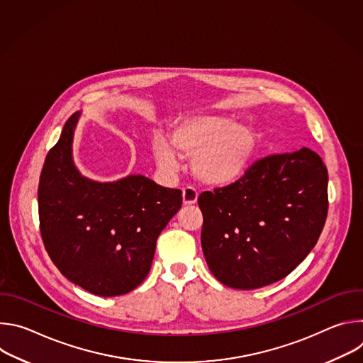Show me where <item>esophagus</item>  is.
<instances>
[{
  "instance_id": "34e87169",
  "label": "esophagus",
  "mask_w": 363,
  "mask_h": 363,
  "mask_svg": "<svg viewBox=\"0 0 363 363\" xmlns=\"http://www.w3.org/2000/svg\"><path fill=\"white\" fill-rule=\"evenodd\" d=\"M198 199V192L192 186H186L182 191V202L184 205H194Z\"/></svg>"
}]
</instances>
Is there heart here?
I'll return each mask as SVG.
<instances>
[{"mask_svg": "<svg viewBox=\"0 0 363 363\" xmlns=\"http://www.w3.org/2000/svg\"><path fill=\"white\" fill-rule=\"evenodd\" d=\"M258 149L255 130L233 118L216 113H191L178 118L169 132V143L153 140L155 162L165 174L178 171V158L191 160L194 177L210 186H227L240 181L251 167Z\"/></svg>", "mask_w": 363, "mask_h": 363, "instance_id": "1", "label": "heart"}]
</instances>
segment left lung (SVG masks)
Wrapping results in <instances>:
<instances>
[{
	"instance_id": "1",
	"label": "left lung",
	"mask_w": 363,
	"mask_h": 363,
	"mask_svg": "<svg viewBox=\"0 0 363 363\" xmlns=\"http://www.w3.org/2000/svg\"><path fill=\"white\" fill-rule=\"evenodd\" d=\"M206 264L223 284L252 290L290 274L316 245L328 216V169L308 147L270 155L198 198Z\"/></svg>"
}]
</instances>
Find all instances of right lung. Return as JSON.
Instances as JSON below:
<instances>
[{"mask_svg":"<svg viewBox=\"0 0 363 363\" xmlns=\"http://www.w3.org/2000/svg\"><path fill=\"white\" fill-rule=\"evenodd\" d=\"M80 112L47 153L38 184L44 247L60 273L86 291L126 294L147 276L161 231L179 211L182 192L143 175L113 182L86 178L73 161Z\"/></svg>","mask_w":363,"mask_h":363,"instance_id":"obj_1","label":"right lung"}]
</instances>
